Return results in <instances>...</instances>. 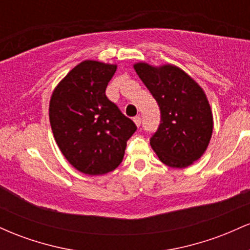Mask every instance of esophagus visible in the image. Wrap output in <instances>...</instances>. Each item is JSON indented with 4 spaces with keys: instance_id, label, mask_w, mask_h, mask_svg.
<instances>
[{
    "instance_id": "obj_1",
    "label": "esophagus",
    "mask_w": 250,
    "mask_h": 250,
    "mask_svg": "<svg viewBox=\"0 0 250 250\" xmlns=\"http://www.w3.org/2000/svg\"><path fill=\"white\" fill-rule=\"evenodd\" d=\"M141 121H142V120H141V116H140V115L134 117V122H135V125H137V127H140V125H141Z\"/></svg>"
}]
</instances>
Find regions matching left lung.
I'll return each instance as SVG.
<instances>
[{
    "instance_id": "obj_1",
    "label": "left lung",
    "mask_w": 250,
    "mask_h": 250,
    "mask_svg": "<svg viewBox=\"0 0 250 250\" xmlns=\"http://www.w3.org/2000/svg\"><path fill=\"white\" fill-rule=\"evenodd\" d=\"M134 69L161 110V123L150 137L151 148L168 167H189L205 154L213 134V114L206 93L174 64L154 67L137 62Z\"/></svg>"
}]
</instances>
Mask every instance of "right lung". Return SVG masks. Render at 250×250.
Returning a JSON list of instances; mask_svg holds the SVG:
<instances>
[{
    "label": "right lung",
    "instance_id": "add662e5",
    "mask_svg": "<svg viewBox=\"0 0 250 250\" xmlns=\"http://www.w3.org/2000/svg\"><path fill=\"white\" fill-rule=\"evenodd\" d=\"M116 64L85 60L54 89L49 120L63 156L77 170L103 175L120 166L136 130L130 119L105 96Z\"/></svg>",
    "mask_w": 250,
    "mask_h": 250
}]
</instances>
